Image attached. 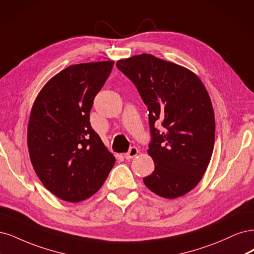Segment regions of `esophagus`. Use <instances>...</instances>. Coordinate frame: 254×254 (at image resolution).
<instances>
[{"label": "esophagus", "instance_id": "1", "mask_svg": "<svg viewBox=\"0 0 254 254\" xmlns=\"http://www.w3.org/2000/svg\"><path fill=\"white\" fill-rule=\"evenodd\" d=\"M137 154H138V149L136 148V146H132V148L128 150V152L125 154V158L129 160V159L134 158Z\"/></svg>", "mask_w": 254, "mask_h": 254}]
</instances>
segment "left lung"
Returning a JSON list of instances; mask_svg holds the SVG:
<instances>
[{
	"label": "left lung",
	"mask_w": 254,
	"mask_h": 254,
	"mask_svg": "<svg viewBox=\"0 0 254 254\" xmlns=\"http://www.w3.org/2000/svg\"><path fill=\"white\" fill-rule=\"evenodd\" d=\"M116 65L148 105V154L155 169L143 183L161 197H181L201 181L214 148L215 119L207 89L190 69L153 55L133 56ZM157 121L162 132L154 127Z\"/></svg>",
	"instance_id": "left-lung-1"
}]
</instances>
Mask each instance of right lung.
<instances>
[{
  "label": "right lung",
  "instance_id": "obj_1",
  "mask_svg": "<svg viewBox=\"0 0 254 254\" xmlns=\"http://www.w3.org/2000/svg\"><path fill=\"white\" fill-rule=\"evenodd\" d=\"M113 65H70L48 81L32 105L27 127L31 165L46 189L62 200L91 197L115 163L89 122L94 98Z\"/></svg>",
  "mask_w": 254,
  "mask_h": 254
}]
</instances>
